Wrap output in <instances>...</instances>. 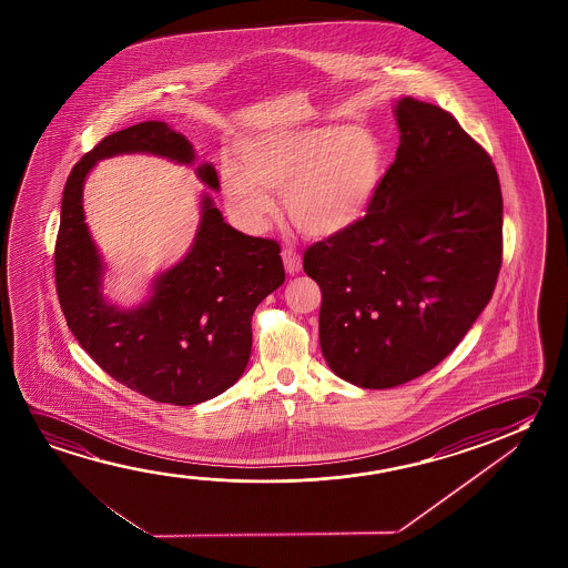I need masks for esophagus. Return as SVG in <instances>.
Segmentation results:
<instances>
[{"label":"esophagus","instance_id":"obj_1","mask_svg":"<svg viewBox=\"0 0 568 568\" xmlns=\"http://www.w3.org/2000/svg\"><path fill=\"white\" fill-rule=\"evenodd\" d=\"M281 257H283V265H285V271H287L288 275H295V273L303 270V260H301V255L295 250L285 247L281 252Z\"/></svg>","mask_w":568,"mask_h":568}]
</instances>
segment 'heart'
Returning <instances> with one entry per match:
<instances>
[{
	"label": "heart",
	"instance_id": "b5f03b06",
	"mask_svg": "<svg viewBox=\"0 0 568 568\" xmlns=\"http://www.w3.org/2000/svg\"><path fill=\"white\" fill-rule=\"evenodd\" d=\"M235 160L220 164V180L233 222L265 232L275 214L270 192H283V207L298 232L328 240L371 214L386 176V152L366 126H308L253 134Z\"/></svg>",
	"mask_w": 568,
	"mask_h": 568
}]
</instances>
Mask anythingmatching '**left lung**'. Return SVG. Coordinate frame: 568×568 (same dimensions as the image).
<instances>
[{
    "instance_id": "obj_1",
    "label": "left lung",
    "mask_w": 568,
    "mask_h": 568,
    "mask_svg": "<svg viewBox=\"0 0 568 568\" xmlns=\"http://www.w3.org/2000/svg\"><path fill=\"white\" fill-rule=\"evenodd\" d=\"M371 214L311 245L318 341L333 373L394 388L442 363L487 307L501 267L503 197L489 154L436 104L404 97Z\"/></svg>"
}]
</instances>
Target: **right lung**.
<instances>
[{
  "label": "right lung",
  "instance_id": "add662e5",
  "mask_svg": "<svg viewBox=\"0 0 568 568\" xmlns=\"http://www.w3.org/2000/svg\"><path fill=\"white\" fill-rule=\"evenodd\" d=\"M136 152L184 166L195 162L186 136L160 121L114 132L84 154L61 200L57 295L71 333L104 373L150 400L194 406L242 378L252 354L253 311L285 281L281 250L225 224L204 192L186 255L152 280L149 297L136 307L111 303L104 295L106 263L84 222V180L99 160ZM195 174L220 190L210 162Z\"/></svg>",
  "mask_w": 568,
  "mask_h": 568
}]
</instances>
